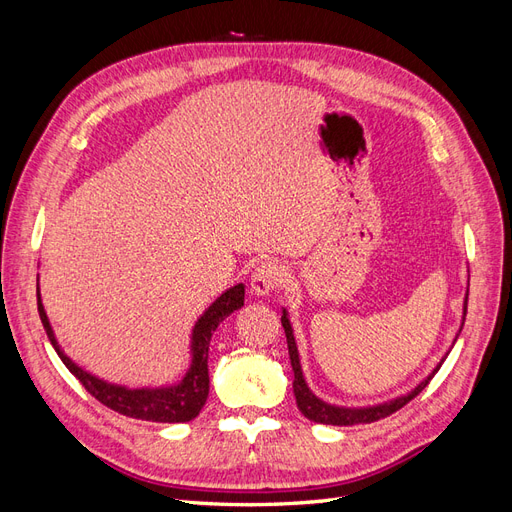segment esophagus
I'll return each mask as SVG.
<instances>
[{
	"label": "esophagus",
	"instance_id": "34e87169",
	"mask_svg": "<svg viewBox=\"0 0 512 512\" xmlns=\"http://www.w3.org/2000/svg\"><path fill=\"white\" fill-rule=\"evenodd\" d=\"M286 282V269L277 262H262L260 267L252 273V292L258 294V297H265V294L273 292L275 288H280Z\"/></svg>",
	"mask_w": 512,
	"mask_h": 512
}]
</instances>
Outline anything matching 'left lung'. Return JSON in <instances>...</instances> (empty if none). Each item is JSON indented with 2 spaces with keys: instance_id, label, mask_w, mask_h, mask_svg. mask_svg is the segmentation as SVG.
I'll return each instance as SVG.
<instances>
[{
  "instance_id": "8db88e82",
  "label": "left lung",
  "mask_w": 512,
  "mask_h": 512,
  "mask_svg": "<svg viewBox=\"0 0 512 512\" xmlns=\"http://www.w3.org/2000/svg\"><path fill=\"white\" fill-rule=\"evenodd\" d=\"M470 286V284H468ZM466 314H468V290H466V299H463V318H461V327L453 339V346L457 342V337L463 329V322H466ZM282 327H284V333H286V342H288V354H290V365H292V371H294V380H292V389H294V397H297V406L301 410V414L305 418H309V421L314 423H322V425H339V427H348V425H359V423H374V421H380V418L389 416L393 412H397L399 408H404L410 399H414L418 393H421L425 386L429 384V380L436 376V371L440 369V365L444 363V359L448 356V350L440 363L433 367L431 374L418 382L414 389L406 395H399L391 401H382V404H376V406H365V408H346V406H335V404H329V401H322L318 395L312 393V389H309L307 382H305V376H303V369H301V359H299V348H297V342H294V331H292V324L288 320V312L286 307H282Z\"/></svg>"
}]
</instances>
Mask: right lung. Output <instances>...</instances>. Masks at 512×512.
Returning <instances> with one entry per match:
<instances>
[{
    "mask_svg": "<svg viewBox=\"0 0 512 512\" xmlns=\"http://www.w3.org/2000/svg\"><path fill=\"white\" fill-rule=\"evenodd\" d=\"M38 312L44 324V331L49 335L55 352L64 365L70 369V374L79 378L85 389L94 395L100 404L111 408L123 416L141 418V421L151 423H188L203 410L205 401L209 397V342L220 322L230 316L232 312L243 307L245 301V286L237 284L224 290L218 299H215L194 324L190 335V354L192 363L185 371V376L177 384L168 386H143V389H128V386L106 382L94 374H89L83 367L76 365L70 356L61 350L49 316L44 312V305L40 299V284H38Z\"/></svg>",
    "mask_w": 512,
    "mask_h": 512,
    "instance_id": "right-lung-1",
    "label": "right lung"
}]
</instances>
